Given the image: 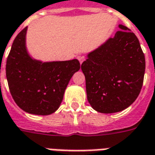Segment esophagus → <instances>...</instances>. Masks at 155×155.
I'll use <instances>...</instances> for the list:
<instances>
[{
	"instance_id": "esophagus-1",
	"label": "esophagus",
	"mask_w": 155,
	"mask_h": 155,
	"mask_svg": "<svg viewBox=\"0 0 155 155\" xmlns=\"http://www.w3.org/2000/svg\"><path fill=\"white\" fill-rule=\"evenodd\" d=\"M77 59L79 60V61H80V63L82 64V63L85 61V56H84V55H79L77 57Z\"/></svg>"
}]
</instances>
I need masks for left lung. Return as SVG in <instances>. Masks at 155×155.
<instances>
[{"mask_svg":"<svg viewBox=\"0 0 155 155\" xmlns=\"http://www.w3.org/2000/svg\"><path fill=\"white\" fill-rule=\"evenodd\" d=\"M113 38L88 54L81 64L89 103L98 112L111 114L133 104L141 91L145 58L140 41L123 25Z\"/></svg>","mask_w":155,"mask_h":155,"instance_id":"left-lung-1","label":"left lung"}]
</instances>
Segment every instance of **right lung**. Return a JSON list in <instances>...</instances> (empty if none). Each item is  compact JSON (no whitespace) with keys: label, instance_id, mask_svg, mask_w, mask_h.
<instances>
[{"label":"right lung","instance_id":"obj_1","mask_svg":"<svg viewBox=\"0 0 155 155\" xmlns=\"http://www.w3.org/2000/svg\"><path fill=\"white\" fill-rule=\"evenodd\" d=\"M26 30L16 35L6 60L9 90L21 110L48 115L59 108L68 83L81 64L76 59L45 63L33 60L25 48Z\"/></svg>","mask_w":155,"mask_h":155}]
</instances>
